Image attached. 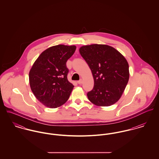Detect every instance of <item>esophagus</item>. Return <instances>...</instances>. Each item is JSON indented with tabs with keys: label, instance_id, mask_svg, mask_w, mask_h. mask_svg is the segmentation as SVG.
Listing matches in <instances>:
<instances>
[{
	"label": "esophagus",
	"instance_id": "34e87169",
	"mask_svg": "<svg viewBox=\"0 0 159 159\" xmlns=\"http://www.w3.org/2000/svg\"><path fill=\"white\" fill-rule=\"evenodd\" d=\"M83 80H80V81H78L77 83H78L79 84H82V83H83Z\"/></svg>",
	"mask_w": 159,
	"mask_h": 159
}]
</instances>
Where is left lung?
I'll use <instances>...</instances> for the list:
<instances>
[{
	"mask_svg": "<svg viewBox=\"0 0 159 159\" xmlns=\"http://www.w3.org/2000/svg\"><path fill=\"white\" fill-rule=\"evenodd\" d=\"M80 53L91 70L94 86L88 99L98 107H109L121 97L129 80V64L113 47L93 44L81 46Z\"/></svg>",
	"mask_w": 159,
	"mask_h": 159,
	"instance_id": "8db88e82",
	"label": "left lung"
}]
</instances>
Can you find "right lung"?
Returning <instances> with one entry per match:
<instances>
[{"instance_id": "1", "label": "right lung", "mask_w": 159, "mask_h": 159, "mask_svg": "<svg viewBox=\"0 0 159 159\" xmlns=\"http://www.w3.org/2000/svg\"><path fill=\"white\" fill-rule=\"evenodd\" d=\"M76 46H53L39 56L29 71L30 89L37 99L49 108H56L67 100L74 86L67 79L66 62Z\"/></svg>"}]
</instances>
